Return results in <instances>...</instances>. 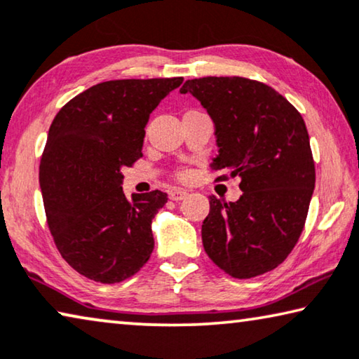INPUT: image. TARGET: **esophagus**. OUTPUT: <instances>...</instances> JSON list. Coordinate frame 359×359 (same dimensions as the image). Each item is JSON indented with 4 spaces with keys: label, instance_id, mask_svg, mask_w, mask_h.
I'll use <instances>...</instances> for the list:
<instances>
[{
    "label": "esophagus",
    "instance_id": "34e87169",
    "mask_svg": "<svg viewBox=\"0 0 359 359\" xmlns=\"http://www.w3.org/2000/svg\"><path fill=\"white\" fill-rule=\"evenodd\" d=\"M186 196H187V192L183 191V189H173V191H170V198H172V201H175V202L183 201V198H184Z\"/></svg>",
    "mask_w": 359,
    "mask_h": 359
}]
</instances>
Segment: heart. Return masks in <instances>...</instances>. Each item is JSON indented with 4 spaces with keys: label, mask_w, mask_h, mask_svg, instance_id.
I'll use <instances>...</instances> for the list:
<instances>
[{
    "label": "heart",
    "mask_w": 359,
    "mask_h": 359,
    "mask_svg": "<svg viewBox=\"0 0 359 359\" xmlns=\"http://www.w3.org/2000/svg\"><path fill=\"white\" fill-rule=\"evenodd\" d=\"M189 176H191V173L187 172V170H180V172L176 173V178H178L180 181H186V180H189Z\"/></svg>",
    "instance_id": "b5f03b06"
}]
</instances>
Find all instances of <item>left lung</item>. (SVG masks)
<instances>
[{"instance_id": "left-lung-1", "label": "left lung", "mask_w": 359, "mask_h": 359, "mask_svg": "<svg viewBox=\"0 0 359 359\" xmlns=\"http://www.w3.org/2000/svg\"><path fill=\"white\" fill-rule=\"evenodd\" d=\"M191 93L215 123L218 180L237 178L242 196H210L202 224L203 249L226 274L250 279L279 266L306 222L316 181L306 125L271 86L244 76H203L180 90Z\"/></svg>"}]
</instances>
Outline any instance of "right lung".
<instances>
[{"label": "right lung", "mask_w": 359, "mask_h": 359, "mask_svg": "<svg viewBox=\"0 0 359 359\" xmlns=\"http://www.w3.org/2000/svg\"><path fill=\"white\" fill-rule=\"evenodd\" d=\"M183 76L102 81L65 104L40 161L48 228L75 271L102 284L131 278L154 250L152 218L162 191L122 189L125 167L142 157L149 115Z\"/></svg>", "instance_id": "add662e5"}]
</instances>
